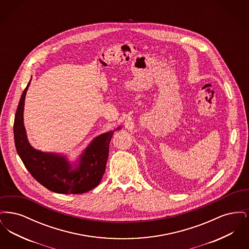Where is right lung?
I'll list each match as a JSON object with an SVG mask.
<instances>
[{
  "instance_id": "right-lung-1",
  "label": "right lung",
  "mask_w": 249,
  "mask_h": 249,
  "mask_svg": "<svg viewBox=\"0 0 249 249\" xmlns=\"http://www.w3.org/2000/svg\"><path fill=\"white\" fill-rule=\"evenodd\" d=\"M31 80L21 95L14 121L16 149L24 165L36 181L56 193L81 194L94 189L106 172L111 138L121 128L96 136L73 161L66 155L37 150L28 141L24 126L25 97Z\"/></svg>"
}]
</instances>
